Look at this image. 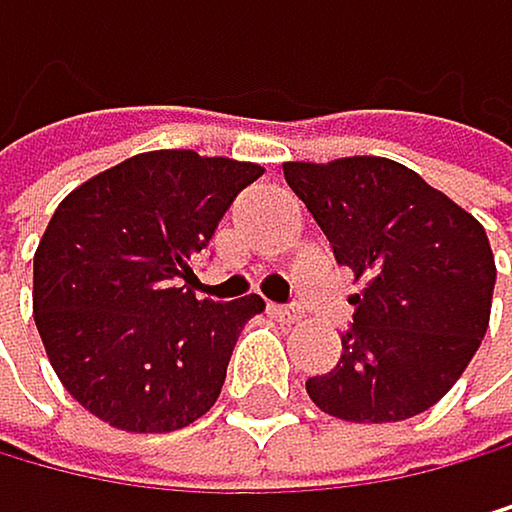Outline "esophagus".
I'll use <instances>...</instances> for the list:
<instances>
[{
	"label": "esophagus",
	"instance_id": "esophagus-1",
	"mask_svg": "<svg viewBox=\"0 0 512 512\" xmlns=\"http://www.w3.org/2000/svg\"><path fill=\"white\" fill-rule=\"evenodd\" d=\"M272 314H275L278 320H282V323H288V327H291V323H301V311H298V307H288V304H272Z\"/></svg>",
	"mask_w": 512,
	"mask_h": 512
}]
</instances>
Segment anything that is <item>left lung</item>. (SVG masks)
<instances>
[{"label":"left lung","mask_w":512,"mask_h":512,"mask_svg":"<svg viewBox=\"0 0 512 512\" xmlns=\"http://www.w3.org/2000/svg\"><path fill=\"white\" fill-rule=\"evenodd\" d=\"M340 266L362 278L343 356L307 378L311 401L349 423L430 410L478 352L497 282L484 227L385 156L285 163Z\"/></svg>","instance_id":"1"}]
</instances>
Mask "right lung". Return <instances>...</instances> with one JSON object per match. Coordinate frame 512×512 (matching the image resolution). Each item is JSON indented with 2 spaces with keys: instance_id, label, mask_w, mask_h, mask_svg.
Here are the masks:
<instances>
[{
  "instance_id": "1",
  "label": "right lung",
  "mask_w": 512,
  "mask_h": 512,
  "mask_svg": "<svg viewBox=\"0 0 512 512\" xmlns=\"http://www.w3.org/2000/svg\"><path fill=\"white\" fill-rule=\"evenodd\" d=\"M262 166L153 150L60 201L34 253V323L63 388L108 426L172 433L208 413L262 298L198 301L192 259Z\"/></svg>"
}]
</instances>
